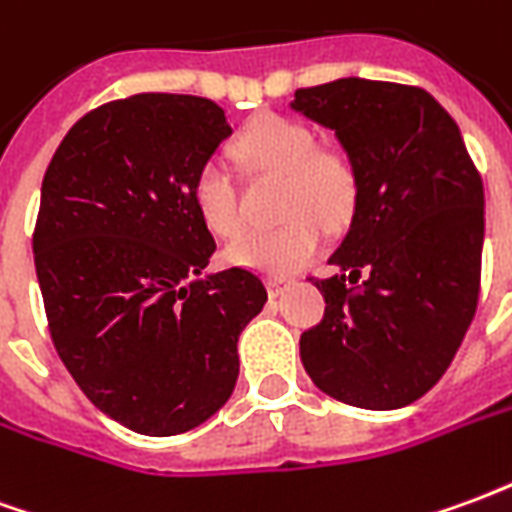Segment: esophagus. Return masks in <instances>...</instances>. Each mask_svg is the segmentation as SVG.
<instances>
[{"label": "esophagus", "instance_id": "34e87169", "mask_svg": "<svg viewBox=\"0 0 512 512\" xmlns=\"http://www.w3.org/2000/svg\"><path fill=\"white\" fill-rule=\"evenodd\" d=\"M268 296H274V299H277V296H282V293H285V290H290V285H293V279H288V277H268Z\"/></svg>", "mask_w": 512, "mask_h": 512}]
</instances>
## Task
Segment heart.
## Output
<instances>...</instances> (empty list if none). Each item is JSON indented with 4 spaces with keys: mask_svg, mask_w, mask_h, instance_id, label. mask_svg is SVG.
Returning <instances> with one entry per match:
<instances>
[{
    "mask_svg": "<svg viewBox=\"0 0 512 512\" xmlns=\"http://www.w3.org/2000/svg\"><path fill=\"white\" fill-rule=\"evenodd\" d=\"M235 158L255 178H282L279 219L271 230H246L227 244V263L282 277L307 266L321 252L323 227L343 230L359 197V175L343 150L321 147V139L293 117H260L235 139ZM194 208L216 235H235L244 224L241 194L222 161H205L191 186Z\"/></svg>",
    "mask_w": 512,
    "mask_h": 512,
    "instance_id": "1",
    "label": "heart"
}]
</instances>
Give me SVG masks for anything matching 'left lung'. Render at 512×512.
I'll return each instance as SVG.
<instances>
[{
	"label": "left lung",
	"mask_w": 512,
	"mask_h": 512,
	"mask_svg": "<svg viewBox=\"0 0 512 512\" xmlns=\"http://www.w3.org/2000/svg\"><path fill=\"white\" fill-rule=\"evenodd\" d=\"M293 109L332 128L354 161L351 230L315 279L326 299L301 334L312 384L340 403L389 411L436 384L477 310L483 178L461 131L425 90L337 79L296 90Z\"/></svg>",
	"instance_id": "left-lung-1"
}]
</instances>
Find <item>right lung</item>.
<instances>
[{
    "mask_svg": "<svg viewBox=\"0 0 512 512\" xmlns=\"http://www.w3.org/2000/svg\"><path fill=\"white\" fill-rule=\"evenodd\" d=\"M230 134L208 98L139 93L87 112L43 178L32 249L51 343L134 433L213 417L235 389L238 334L268 299L246 268L202 277L216 241L191 186Z\"/></svg>",
    "mask_w": 512,
    "mask_h": 512,
    "instance_id": "add662e5",
    "label": "right lung"
}]
</instances>
